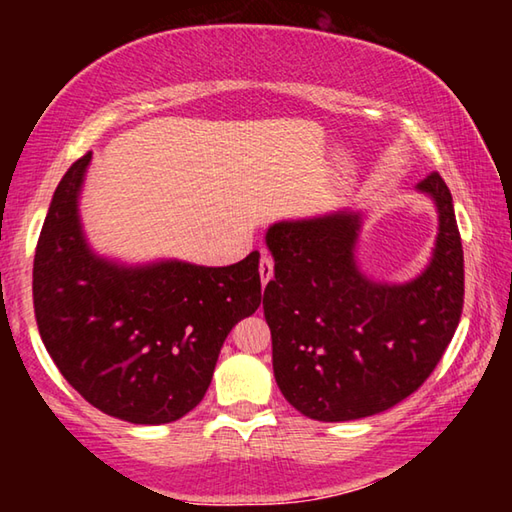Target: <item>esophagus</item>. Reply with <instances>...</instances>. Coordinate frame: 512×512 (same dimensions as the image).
<instances>
[{"mask_svg":"<svg viewBox=\"0 0 512 512\" xmlns=\"http://www.w3.org/2000/svg\"><path fill=\"white\" fill-rule=\"evenodd\" d=\"M273 277V259L268 255H262V259H259V280H262V284L266 287L268 282H271Z\"/></svg>","mask_w":512,"mask_h":512,"instance_id":"34e87169","label":"esophagus"}]
</instances>
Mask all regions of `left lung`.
I'll list each match as a JSON object with an SVG mask.
<instances>
[{
	"label": "left lung",
	"mask_w": 512,
	"mask_h": 512,
	"mask_svg": "<svg viewBox=\"0 0 512 512\" xmlns=\"http://www.w3.org/2000/svg\"><path fill=\"white\" fill-rule=\"evenodd\" d=\"M438 212L429 264L409 282L359 268L363 212L277 221L264 289L273 372L287 402L320 422L359 420L406 400L443 357L463 311V246L438 173L415 185Z\"/></svg>",
	"instance_id": "obj_1"
}]
</instances>
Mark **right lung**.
<instances>
[{"mask_svg":"<svg viewBox=\"0 0 512 512\" xmlns=\"http://www.w3.org/2000/svg\"><path fill=\"white\" fill-rule=\"evenodd\" d=\"M92 153L60 180L33 259L42 343L92 406L167 424L203 400L230 329L262 302L259 253L230 266L121 264L94 253L79 201Z\"/></svg>","mask_w":512,"mask_h":512,"instance_id":"1","label":"right lung"}]
</instances>
